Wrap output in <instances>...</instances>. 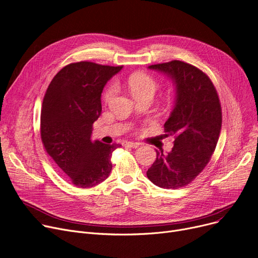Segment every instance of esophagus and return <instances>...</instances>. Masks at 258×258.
Returning <instances> with one entry per match:
<instances>
[{
	"instance_id": "34e87169",
	"label": "esophagus",
	"mask_w": 258,
	"mask_h": 258,
	"mask_svg": "<svg viewBox=\"0 0 258 258\" xmlns=\"http://www.w3.org/2000/svg\"><path fill=\"white\" fill-rule=\"evenodd\" d=\"M122 145L126 146V147H130V148H138V147H140V143H137V142H124L122 143Z\"/></svg>"
}]
</instances>
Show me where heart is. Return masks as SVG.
I'll return each mask as SVG.
<instances>
[{
  "mask_svg": "<svg viewBox=\"0 0 258 258\" xmlns=\"http://www.w3.org/2000/svg\"><path fill=\"white\" fill-rule=\"evenodd\" d=\"M127 84L131 93L134 95L136 99H139V97H142L145 95L153 96L157 87V82L155 81V79L146 72L132 73L127 80ZM115 92H116V86L114 84H110L104 92V95H103L104 101L105 102L111 101Z\"/></svg>",
  "mask_w": 258,
  "mask_h": 258,
  "instance_id": "b5f03b06",
  "label": "heart"
}]
</instances>
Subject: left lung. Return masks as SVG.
Segmentation results:
<instances>
[{"label": "left lung", "mask_w": 258, "mask_h": 258, "mask_svg": "<svg viewBox=\"0 0 258 258\" xmlns=\"http://www.w3.org/2000/svg\"><path fill=\"white\" fill-rule=\"evenodd\" d=\"M149 69L163 72L175 85L174 108L164 125L175 140L169 153L156 150L147 176L161 188H181L210 162L222 129V107L213 83L198 67L174 59Z\"/></svg>", "instance_id": "1"}]
</instances>
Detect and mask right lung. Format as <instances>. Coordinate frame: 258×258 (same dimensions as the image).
Returning a JSON list of instances; mask_svg holds the SVG:
<instances>
[{"label": "right lung", "instance_id": "obj_1", "mask_svg": "<svg viewBox=\"0 0 258 258\" xmlns=\"http://www.w3.org/2000/svg\"><path fill=\"white\" fill-rule=\"evenodd\" d=\"M121 68L72 63L56 73L46 90L41 111L43 145L79 188H91L105 180L112 169V152L121 146L91 141L92 125L102 112L103 89Z\"/></svg>", "mask_w": 258, "mask_h": 258}]
</instances>
